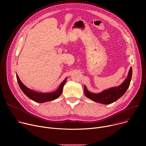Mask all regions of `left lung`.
<instances>
[{"label":"left lung","instance_id":"8db88e82","mask_svg":"<svg viewBox=\"0 0 146 146\" xmlns=\"http://www.w3.org/2000/svg\"><path fill=\"white\" fill-rule=\"evenodd\" d=\"M132 75V69L131 67L127 77L119 86L110 88L100 93L95 94L90 92L86 86H84V94L87 98L94 102L104 104V105H109L115 102L126 92L130 85Z\"/></svg>","mask_w":146,"mask_h":146}]
</instances>
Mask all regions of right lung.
Returning <instances> with one entry per match:
<instances>
[{"mask_svg":"<svg viewBox=\"0 0 146 146\" xmlns=\"http://www.w3.org/2000/svg\"><path fill=\"white\" fill-rule=\"evenodd\" d=\"M16 77L17 79V81L18 85L23 92L27 96H28L31 100L37 102V103H44L46 102L52 101L56 99H57L61 95L62 91H63V88L66 82L67 78L66 77L63 81L61 82L58 88L52 92H38L33 90H31L26 87L23 83L20 80L18 74L16 73Z\"/></svg>","mask_w":146,"mask_h":146,"instance_id":"1","label":"right lung"}]
</instances>
